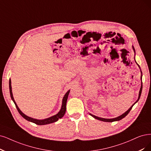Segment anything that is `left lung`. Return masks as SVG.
<instances>
[{"instance_id":"1","label":"left lung","mask_w":151,"mask_h":151,"mask_svg":"<svg viewBox=\"0 0 151 151\" xmlns=\"http://www.w3.org/2000/svg\"><path fill=\"white\" fill-rule=\"evenodd\" d=\"M133 47V49H134V52H135V50H134V47ZM141 80H142V75H141ZM142 83H141V89H140V91H139V98H138V99L136 101V102H137L138 101V100L139 99V98H140V96H141V92H142ZM135 103L134 104H135ZM134 104L132 106L128 109L126 112H125L123 114H122V115H121V116H118V117H117V118H113V119H105V118H99V117H97V116H94V115H93V114H90V115L91 116H93V118H94L95 119H98V120H99V121H104V122H113V121H119V120H121V119H122V118H124L125 116H126L127 114H128V113H129V112H130V111H131V109H132V106H134Z\"/></svg>"}]
</instances>
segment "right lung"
Instances as JSON below:
<instances>
[{
    "label": "right lung",
    "mask_w": 151,
    "mask_h": 151,
    "mask_svg": "<svg viewBox=\"0 0 151 151\" xmlns=\"http://www.w3.org/2000/svg\"><path fill=\"white\" fill-rule=\"evenodd\" d=\"M9 90H10V97L12 98V99L13 100L14 103L15 104V106L17 109L19 111V113H20V114L23 117L24 119H25L26 120L30 121L33 122V123H35L37 125H45V124H50V123H52V122H56L58 120V119L61 118L62 117L65 115V112H66V101H67V99H68V94L70 93V90L68 91L65 95L64 96L63 98V101H62V106H61V108L60 109V111H59V113L58 114H57L55 116H53L52 117H50L49 118L45 119H43V120H38V119H33L32 118H30V117L26 116L25 114H24L22 112V111L19 109V107L17 106V105L15 100L14 99L13 97V94H12V86H11V80L10 79L9 80Z\"/></svg>",
    "instance_id": "right-lung-1"
}]
</instances>
